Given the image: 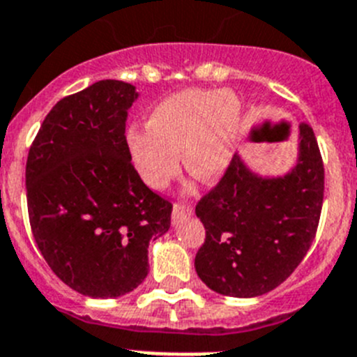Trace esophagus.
Instances as JSON below:
<instances>
[{"label": "esophagus", "mask_w": 357, "mask_h": 357, "mask_svg": "<svg viewBox=\"0 0 357 357\" xmlns=\"http://www.w3.org/2000/svg\"><path fill=\"white\" fill-rule=\"evenodd\" d=\"M192 213H194V208H192V206L174 204V208H172V224H179L183 218L190 216Z\"/></svg>", "instance_id": "esophagus-1"}]
</instances>
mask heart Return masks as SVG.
Masks as SVG:
<instances>
[{
  "mask_svg": "<svg viewBox=\"0 0 357 357\" xmlns=\"http://www.w3.org/2000/svg\"><path fill=\"white\" fill-rule=\"evenodd\" d=\"M148 128L126 133L130 158L148 186L163 190L185 167L202 181L227 171L241 132V102L229 89H185L149 112Z\"/></svg>",
  "mask_w": 357,
  "mask_h": 357,
  "instance_id": "heart-1",
  "label": "heart"
}]
</instances>
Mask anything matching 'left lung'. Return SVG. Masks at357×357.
Returning a JSON list of instances; mask_svg holds the SVG:
<instances>
[{"mask_svg": "<svg viewBox=\"0 0 357 357\" xmlns=\"http://www.w3.org/2000/svg\"><path fill=\"white\" fill-rule=\"evenodd\" d=\"M289 135L282 126L278 135ZM324 165L314 130L298 128L294 167L261 176L236 153L218 185L195 206L206 229L195 271L211 291L255 298L292 275L317 232Z\"/></svg>", "mask_w": 357, "mask_h": 357, "instance_id": "left-lung-1", "label": "left lung"}]
</instances>
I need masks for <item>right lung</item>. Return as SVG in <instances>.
<instances>
[{"label": "right lung", "mask_w": 357, "mask_h": 357, "mask_svg": "<svg viewBox=\"0 0 357 357\" xmlns=\"http://www.w3.org/2000/svg\"><path fill=\"white\" fill-rule=\"evenodd\" d=\"M135 86L105 79L51 109L26 162L33 238L61 282L89 298H119L148 276L149 241L172 204L142 183L125 126Z\"/></svg>", "instance_id": "add662e5"}]
</instances>
